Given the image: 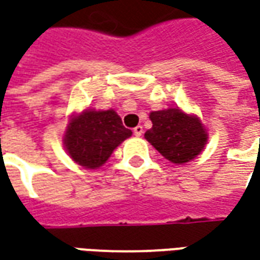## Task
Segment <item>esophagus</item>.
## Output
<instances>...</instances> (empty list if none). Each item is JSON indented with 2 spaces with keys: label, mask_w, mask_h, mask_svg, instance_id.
Masks as SVG:
<instances>
[{
  "label": "esophagus",
  "mask_w": 260,
  "mask_h": 260,
  "mask_svg": "<svg viewBox=\"0 0 260 260\" xmlns=\"http://www.w3.org/2000/svg\"><path fill=\"white\" fill-rule=\"evenodd\" d=\"M133 133H135L136 137H140V136L143 135V127L142 125H136L135 128H133Z\"/></svg>",
  "instance_id": "esophagus-1"
}]
</instances>
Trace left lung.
Returning a JSON list of instances; mask_svg holds the SVG:
<instances>
[{
  "label": "left lung",
  "instance_id": "1",
  "mask_svg": "<svg viewBox=\"0 0 260 260\" xmlns=\"http://www.w3.org/2000/svg\"><path fill=\"white\" fill-rule=\"evenodd\" d=\"M149 118L153 125L145 133V139L172 164L191 162L208 142V133L201 118L185 113L179 107L152 111Z\"/></svg>",
  "mask_w": 260,
  "mask_h": 260
}]
</instances>
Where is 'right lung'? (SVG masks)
Here are the masks:
<instances>
[{
	"mask_svg": "<svg viewBox=\"0 0 260 260\" xmlns=\"http://www.w3.org/2000/svg\"><path fill=\"white\" fill-rule=\"evenodd\" d=\"M132 135L114 110L86 108L69 117L63 146L75 164L85 169H98Z\"/></svg>",
	"mask_w": 260,
	"mask_h": 260,
	"instance_id": "add662e5",
	"label": "right lung"
}]
</instances>
